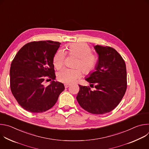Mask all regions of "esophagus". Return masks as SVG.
<instances>
[{
    "mask_svg": "<svg viewBox=\"0 0 149 149\" xmlns=\"http://www.w3.org/2000/svg\"><path fill=\"white\" fill-rule=\"evenodd\" d=\"M64 86H65V88H68V87H69L70 86V84H65Z\"/></svg>",
    "mask_w": 149,
    "mask_h": 149,
    "instance_id": "obj_1",
    "label": "esophagus"
}]
</instances>
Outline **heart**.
<instances>
[{"instance_id": "1", "label": "heart", "mask_w": 149, "mask_h": 149, "mask_svg": "<svg viewBox=\"0 0 149 149\" xmlns=\"http://www.w3.org/2000/svg\"><path fill=\"white\" fill-rule=\"evenodd\" d=\"M65 53L70 56L77 57L74 67L75 69L63 68L57 74L58 79L65 84L75 82L81 77L80 70L84 74H88L93 71L97 63V56L91 52L90 47L86 43H73L68 44L66 47ZM65 53L59 49L53 58V64L56 70L61 69L64 63Z\"/></svg>"}]
</instances>
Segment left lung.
<instances>
[{
	"mask_svg": "<svg viewBox=\"0 0 149 149\" xmlns=\"http://www.w3.org/2000/svg\"><path fill=\"white\" fill-rule=\"evenodd\" d=\"M98 55L95 71L86 80L95 90L79 85L77 100L81 107L94 114H103L114 110L127 89V71L122 56L114 48L94 46ZM94 87V86H93Z\"/></svg>",
	"mask_w": 149,
	"mask_h": 149,
	"instance_id": "obj_1",
	"label": "left lung"
}]
</instances>
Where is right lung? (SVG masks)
Returning a JSON list of instances; mask_svg holds the SVG:
<instances>
[{
	"instance_id": "add662e5",
	"label": "right lung",
	"mask_w": 149,
	"mask_h": 149,
	"mask_svg": "<svg viewBox=\"0 0 149 149\" xmlns=\"http://www.w3.org/2000/svg\"><path fill=\"white\" fill-rule=\"evenodd\" d=\"M60 44L52 40L31 42L21 48L13 59L10 90L24 109L31 113L45 112L53 107L65 90L62 83L54 81L53 58ZM47 77L52 81L45 86Z\"/></svg>"
}]
</instances>
